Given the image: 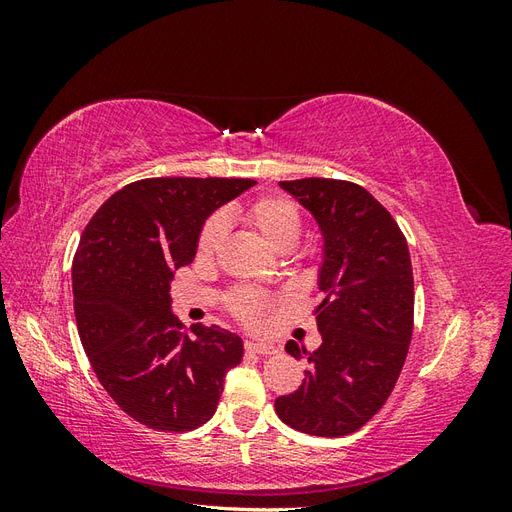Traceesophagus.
Wrapping results in <instances>:
<instances>
[{
	"label": "esophagus",
	"instance_id": "obj_1",
	"mask_svg": "<svg viewBox=\"0 0 512 512\" xmlns=\"http://www.w3.org/2000/svg\"><path fill=\"white\" fill-rule=\"evenodd\" d=\"M245 350L256 352V354H269V356L280 352V348L273 346V344H267V342H245Z\"/></svg>",
	"mask_w": 512,
	"mask_h": 512
}]
</instances>
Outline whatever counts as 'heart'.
<instances>
[{
    "label": "heart",
    "instance_id": "b5f03b06",
    "mask_svg": "<svg viewBox=\"0 0 512 512\" xmlns=\"http://www.w3.org/2000/svg\"><path fill=\"white\" fill-rule=\"evenodd\" d=\"M230 218L239 220L247 230L271 245L275 252H290L299 243L303 232V213L284 196H258L247 200V203L232 205L228 209ZM224 241V220L220 215H213L200 228L196 239V254L203 260H211L220 252ZM314 250H297L294 262L305 271H314ZM228 312L245 324H262L280 305L275 294L260 292L254 288H232L224 301Z\"/></svg>",
    "mask_w": 512,
    "mask_h": 512
}]
</instances>
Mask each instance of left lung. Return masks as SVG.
Here are the masks:
<instances>
[{
	"label": "left lung",
	"mask_w": 512,
	"mask_h": 512,
	"mask_svg": "<svg viewBox=\"0 0 512 512\" xmlns=\"http://www.w3.org/2000/svg\"><path fill=\"white\" fill-rule=\"evenodd\" d=\"M312 211L324 262L316 307L318 350L286 344L312 369L297 391L277 397L282 421L309 436L339 438L361 429L393 393L414 329V277L404 232L378 200L344 179L280 181Z\"/></svg>",
	"instance_id": "1"
}]
</instances>
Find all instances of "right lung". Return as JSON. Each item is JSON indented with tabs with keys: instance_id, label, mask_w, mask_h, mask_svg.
<instances>
[{
	"instance_id": "obj_1",
	"label": "right lung",
	"mask_w": 512,
	"mask_h": 512,
	"mask_svg": "<svg viewBox=\"0 0 512 512\" xmlns=\"http://www.w3.org/2000/svg\"><path fill=\"white\" fill-rule=\"evenodd\" d=\"M254 179L151 177L128 183L94 213L72 262L74 316L104 391L141 425L192 431L218 408L241 337L220 327L192 335L170 312V280L190 265L213 209Z\"/></svg>"
}]
</instances>
